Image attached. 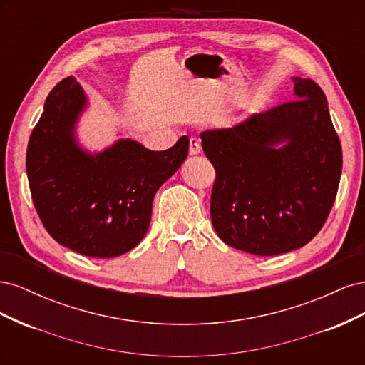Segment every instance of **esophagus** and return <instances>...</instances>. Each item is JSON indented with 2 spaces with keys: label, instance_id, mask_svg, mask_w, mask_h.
<instances>
[{
  "label": "esophagus",
  "instance_id": "1",
  "mask_svg": "<svg viewBox=\"0 0 365 365\" xmlns=\"http://www.w3.org/2000/svg\"><path fill=\"white\" fill-rule=\"evenodd\" d=\"M189 153L192 157L200 155L201 153V143L197 141L196 138H190V148H189Z\"/></svg>",
  "mask_w": 365,
  "mask_h": 365
}]
</instances>
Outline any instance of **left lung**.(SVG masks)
I'll return each mask as SVG.
<instances>
[{
    "label": "left lung",
    "mask_w": 365,
    "mask_h": 365,
    "mask_svg": "<svg viewBox=\"0 0 365 365\" xmlns=\"http://www.w3.org/2000/svg\"><path fill=\"white\" fill-rule=\"evenodd\" d=\"M295 98L201 134L216 178L210 216L227 245L256 256L304 247L334 207L342 150L327 98L295 77Z\"/></svg>",
    "instance_id": "obj_1"
}]
</instances>
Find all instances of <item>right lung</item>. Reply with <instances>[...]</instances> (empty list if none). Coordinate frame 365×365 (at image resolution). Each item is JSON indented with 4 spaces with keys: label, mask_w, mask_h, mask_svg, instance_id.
I'll return each mask as SVG.
<instances>
[{
    "label": "right lung",
    "mask_w": 365,
    "mask_h": 365,
    "mask_svg": "<svg viewBox=\"0 0 365 365\" xmlns=\"http://www.w3.org/2000/svg\"><path fill=\"white\" fill-rule=\"evenodd\" d=\"M86 103L73 76L50 91L33 129L26 169L33 204L48 235L88 257H117L148 233L152 201L189 153L181 137L153 152L120 140L97 155L74 140V123Z\"/></svg>",
    "instance_id": "add662e5"
}]
</instances>
